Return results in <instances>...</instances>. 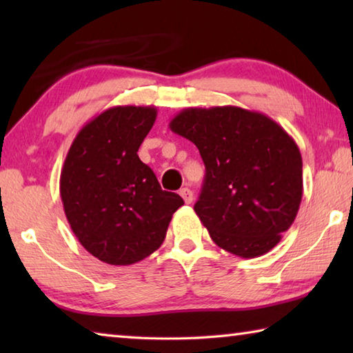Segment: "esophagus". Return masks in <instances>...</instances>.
<instances>
[{
	"label": "esophagus",
	"instance_id": "34e87169",
	"mask_svg": "<svg viewBox=\"0 0 353 353\" xmlns=\"http://www.w3.org/2000/svg\"><path fill=\"white\" fill-rule=\"evenodd\" d=\"M179 194L182 196L185 204H191V202H193V191H191L190 188H182L181 191H179Z\"/></svg>",
	"mask_w": 353,
	"mask_h": 353
}]
</instances>
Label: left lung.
Masks as SVG:
<instances>
[{"mask_svg": "<svg viewBox=\"0 0 353 353\" xmlns=\"http://www.w3.org/2000/svg\"><path fill=\"white\" fill-rule=\"evenodd\" d=\"M170 129L193 141L205 165L194 212L227 252H270L294 223L302 201V155L270 117L235 105L190 107Z\"/></svg>", "mask_w": 353, "mask_h": 353, "instance_id": "1", "label": "left lung"}]
</instances>
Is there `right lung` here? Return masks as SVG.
<instances>
[{"mask_svg":"<svg viewBox=\"0 0 353 353\" xmlns=\"http://www.w3.org/2000/svg\"><path fill=\"white\" fill-rule=\"evenodd\" d=\"M155 118L151 105L110 107L79 130L65 159L61 198L68 224L107 265L128 266L151 255L183 205L137 154Z\"/></svg>","mask_w":353,"mask_h":353,"instance_id":"add662e5","label":"right lung"}]
</instances>
